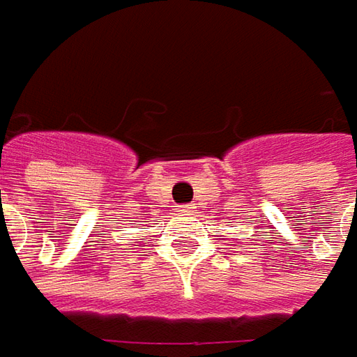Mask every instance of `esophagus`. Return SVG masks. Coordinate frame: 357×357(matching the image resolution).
Masks as SVG:
<instances>
[{"instance_id": "1", "label": "esophagus", "mask_w": 357, "mask_h": 357, "mask_svg": "<svg viewBox=\"0 0 357 357\" xmlns=\"http://www.w3.org/2000/svg\"><path fill=\"white\" fill-rule=\"evenodd\" d=\"M195 209H197L195 205H181V211H183L185 215H192V213H195Z\"/></svg>"}]
</instances>
